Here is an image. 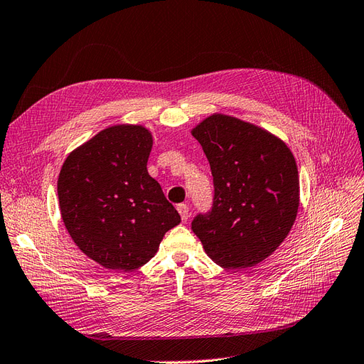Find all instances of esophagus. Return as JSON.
Instances as JSON below:
<instances>
[{
    "label": "esophagus",
    "mask_w": 364,
    "mask_h": 364,
    "mask_svg": "<svg viewBox=\"0 0 364 364\" xmlns=\"http://www.w3.org/2000/svg\"><path fill=\"white\" fill-rule=\"evenodd\" d=\"M177 210H178V213H180L183 222H186L187 219H189V207H187L186 204H178Z\"/></svg>",
    "instance_id": "1"
}]
</instances>
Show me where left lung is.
<instances>
[{
  "mask_svg": "<svg viewBox=\"0 0 364 364\" xmlns=\"http://www.w3.org/2000/svg\"><path fill=\"white\" fill-rule=\"evenodd\" d=\"M192 136L213 175L212 210L192 220L207 255L227 269L267 259L281 245L299 207L295 157L283 140L228 114H212Z\"/></svg>",
  "mask_w": 364,
  "mask_h": 364,
  "instance_id": "left-lung-1",
  "label": "left lung"
}]
</instances>
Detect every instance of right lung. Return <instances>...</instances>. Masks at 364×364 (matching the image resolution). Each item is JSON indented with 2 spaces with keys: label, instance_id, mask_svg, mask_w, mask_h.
I'll return each mask as SVG.
<instances>
[{
  "label": "right lung",
  "instance_id": "add662e5",
  "mask_svg": "<svg viewBox=\"0 0 364 364\" xmlns=\"http://www.w3.org/2000/svg\"><path fill=\"white\" fill-rule=\"evenodd\" d=\"M152 136L142 125H113L74 149L57 181L65 227L89 259L134 271L156 255L181 218L146 169Z\"/></svg>",
  "mask_w": 364,
  "mask_h": 364
}]
</instances>
